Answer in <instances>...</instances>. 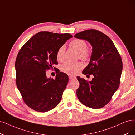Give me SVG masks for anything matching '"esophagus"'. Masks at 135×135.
<instances>
[{
    "mask_svg": "<svg viewBox=\"0 0 135 135\" xmlns=\"http://www.w3.org/2000/svg\"><path fill=\"white\" fill-rule=\"evenodd\" d=\"M69 77V79H75V78H76V77H75V76H68Z\"/></svg>",
    "mask_w": 135,
    "mask_h": 135,
    "instance_id": "1",
    "label": "esophagus"
}]
</instances>
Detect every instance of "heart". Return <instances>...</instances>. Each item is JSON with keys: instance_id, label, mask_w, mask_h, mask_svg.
Instances as JSON below:
<instances>
[{"instance_id": "heart-1", "label": "heart", "mask_w": 135, "mask_h": 135, "mask_svg": "<svg viewBox=\"0 0 135 135\" xmlns=\"http://www.w3.org/2000/svg\"><path fill=\"white\" fill-rule=\"evenodd\" d=\"M69 46L79 53V56L84 61H87L91 57V53L87 49V44L84 40L75 39L69 43ZM66 47L64 45L60 47L57 52V59L59 61H62L64 58ZM83 68V65L80 62H67L63 63L61 66L63 72L69 74L74 75Z\"/></svg>"}]
</instances>
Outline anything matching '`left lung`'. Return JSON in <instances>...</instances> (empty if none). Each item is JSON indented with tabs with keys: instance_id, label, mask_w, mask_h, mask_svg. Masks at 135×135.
<instances>
[{
	"instance_id": "8db88e82",
	"label": "left lung",
	"mask_w": 135,
	"mask_h": 135,
	"mask_svg": "<svg viewBox=\"0 0 135 135\" xmlns=\"http://www.w3.org/2000/svg\"><path fill=\"white\" fill-rule=\"evenodd\" d=\"M88 41L92 53L83 74H92L91 81L77 77L79 87L78 98L83 104L94 109L100 108L110 101L120 83L122 61L115 46L106 34L96 29H88L74 35Z\"/></svg>"
}]
</instances>
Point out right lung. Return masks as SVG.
<instances>
[{"label": "right lung", "instance_id": "add662e5", "mask_svg": "<svg viewBox=\"0 0 135 135\" xmlns=\"http://www.w3.org/2000/svg\"><path fill=\"white\" fill-rule=\"evenodd\" d=\"M72 37L68 33L41 32L20 49L15 64L16 84L24 102L33 110L47 112L61 101L68 76L59 71L54 79L48 78L46 71L58 64V48Z\"/></svg>", "mask_w": 135, "mask_h": 135}]
</instances>
